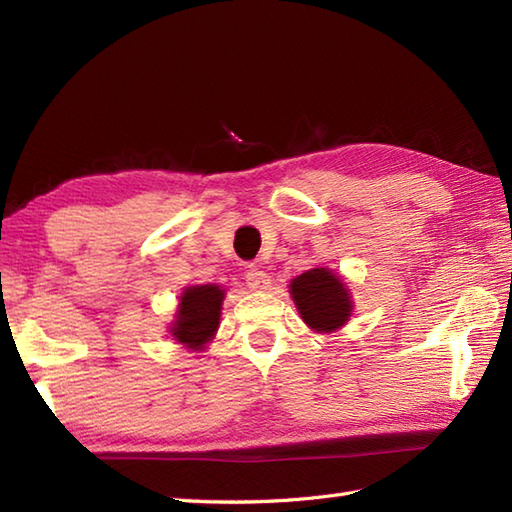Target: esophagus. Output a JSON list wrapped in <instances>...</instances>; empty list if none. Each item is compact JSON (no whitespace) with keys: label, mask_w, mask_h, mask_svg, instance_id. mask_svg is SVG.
Instances as JSON below:
<instances>
[{"label":"esophagus","mask_w":512,"mask_h":512,"mask_svg":"<svg viewBox=\"0 0 512 512\" xmlns=\"http://www.w3.org/2000/svg\"><path fill=\"white\" fill-rule=\"evenodd\" d=\"M246 284L250 290H266L270 286V275L262 268H250L246 273Z\"/></svg>","instance_id":"34e87169"}]
</instances>
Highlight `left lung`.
I'll use <instances>...</instances> for the list:
<instances>
[{
	"mask_svg": "<svg viewBox=\"0 0 512 512\" xmlns=\"http://www.w3.org/2000/svg\"><path fill=\"white\" fill-rule=\"evenodd\" d=\"M288 288L299 317L312 332H336L352 317V292L343 277L330 268H310L292 279Z\"/></svg>",
	"mask_w": 512,
	"mask_h": 512,
	"instance_id": "8db88e82",
	"label": "left lung"
}]
</instances>
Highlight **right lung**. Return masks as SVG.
<instances>
[{"mask_svg": "<svg viewBox=\"0 0 512 512\" xmlns=\"http://www.w3.org/2000/svg\"><path fill=\"white\" fill-rule=\"evenodd\" d=\"M224 297L226 290L217 284L184 288L178 297L176 319L169 325L173 341L187 350L202 352L220 328Z\"/></svg>", "mask_w": 512, "mask_h": 512, "instance_id": "1", "label": "right lung"}]
</instances>
